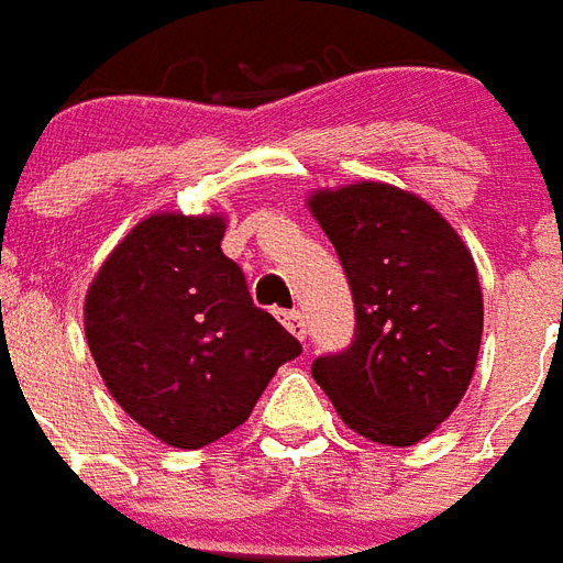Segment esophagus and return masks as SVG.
<instances>
[{
	"label": "esophagus",
	"mask_w": 563,
	"mask_h": 563,
	"mask_svg": "<svg viewBox=\"0 0 563 563\" xmlns=\"http://www.w3.org/2000/svg\"><path fill=\"white\" fill-rule=\"evenodd\" d=\"M282 323L287 327V332L299 341H306V314L302 311H282Z\"/></svg>",
	"instance_id": "1"
}]
</instances>
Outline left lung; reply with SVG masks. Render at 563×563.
Instances as JSON below:
<instances>
[{"instance_id": "1", "label": "left lung", "mask_w": 563, "mask_h": 563, "mask_svg": "<svg viewBox=\"0 0 563 563\" xmlns=\"http://www.w3.org/2000/svg\"><path fill=\"white\" fill-rule=\"evenodd\" d=\"M344 266L356 335L311 374L350 430L407 448L437 430L475 374L484 299L472 252L433 207L388 184L308 201Z\"/></svg>"}]
</instances>
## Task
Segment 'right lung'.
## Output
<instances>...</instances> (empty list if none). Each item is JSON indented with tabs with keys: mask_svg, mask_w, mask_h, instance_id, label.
<instances>
[{
	"mask_svg": "<svg viewBox=\"0 0 563 563\" xmlns=\"http://www.w3.org/2000/svg\"><path fill=\"white\" fill-rule=\"evenodd\" d=\"M219 217L156 213L106 257L86 338L118 407L175 448H205L255 409L302 344L249 297Z\"/></svg>",
	"mask_w": 563,
	"mask_h": 563,
	"instance_id": "right-lung-1",
	"label": "right lung"
}]
</instances>
